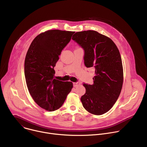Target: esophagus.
I'll list each match as a JSON object with an SVG mask.
<instances>
[{
	"label": "esophagus",
	"mask_w": 147,
	"mask_h": 147,
	"mask_svg": "<svg viewBox=\"0 0 147 147\" xmlns=\"http://www.w3.org/2000/svg\"><path fill=\"white\" fill-rule=\"evenodd\" d=\"M80 84L78 82H73V86L74 87H78V86H80Z\"/></svg>",
	"instance_id": "obj_1"
}]
</instances>
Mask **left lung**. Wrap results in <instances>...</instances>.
Returning a JSON list of instances; mask_svg holds the SVG:
<instances>
[{
  "label": "left lung",
  "mask_w": 147,
  "mask_h": 147,
  "mask_svg": "<svg viewBox=\"0 0 147 147\" xmlns=\"http://www.w3.org/2000/svg\"><path fill=\"white\" fill-rule=\"evenodd\" d=\"M73 40L84 50V64L95 69L94 84H84L83 107L95 115L108 112L117 100L123 86V69L119 51L109 37L93 31L77 32Z\"/></svg>",
  "instance_id": "8db88e82"
}]
</instances>
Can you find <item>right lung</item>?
<instances>
[{
	"instance_id": "add662e5",
	"label": "right lung",
	"mask_w": 147,
	"mask_h": 147,
	"mask_svg": "<svg viewBox=\"0 0 147 147\" xmlns=\"http://www.w3.org/2000/svg\"><path fill=\"white\" fill-rule=\"evenodd\" d=\"M74 32L52 30L40 33L26 54L24 74L28 90L36 103L47 111L59 109L73 87L70 81L54 78V67Z\"/></svg>"
}]
</instances>
